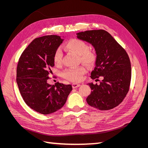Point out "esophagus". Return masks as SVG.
Here are the masks:
<instances>
[{
	"instance_id": "obj_1",
	"label": "esophagus",
	"mask_w": 148,
	"mask_h": 148,
	"mask_svg": "<svg viewBox=\"0 0 148 148\" xmlns=\"http://www.w3.org/2000/svg\"><path fill=\"white\" fill-rule=\"evenodd\" d=\"M79 86H80V84H78V83H74L72 84V87H73V88H78V87H79Z\"/></svg>"
}]
</instances>
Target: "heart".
Returning <instances> with one entry per match:
<instances>
[{
    "instance_id": "obj_1",
    "label": "heart",
    "mask_w": 148,
    "mask_h": 148,
    "mask_svg": "<svg viewBox=\"0 0 148 148\" xmlns=\"http://www.w3.org/2000/svg\"><path fill=\"white\" fill-rule=\"evenodd\" d=\"M66 50L75 53L79 56V61L82 64L88 66H92L95 64L96 60V53L89 51L88 44L82 40L72 39L67 42L65 44ZM62 52L60 49H57L53 56V62L57 65L62 63ZM86 73V69L83 66H78L75 69H66L62 76L66 79L73 82H80L83 78V75Z\"/></svg>"
}]
</instances>
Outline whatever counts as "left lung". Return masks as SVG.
Returning <instances> with one entry per match:
<instances>
[{"label":"left lung","instance_id":"obj_1","mask_svg":"<svg viewBox=\"0 0 148 148\" xmlns=\"http://www.w3.org/2000/svg\"><path fill=\"white\" fill-rule=\"evenodd\" d=\"M77 37L91 44L96 52L91 78L102 77L99 84H88L92 90L86 98L88 104L101 110L114 108L126 96L130 84L132 69L127 53L105 30L86 31L77 33Z\"/></svg>","mask_w":148,"mask_h":148}]
</instances>
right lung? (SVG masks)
Returning a JSON list of instances; mask_svg holds the SVG:
<instances>
[{
	"label": "right lung",
	"mask_w": 148,
	"mask_h": 148,
	"mask_svg": "<svg viewBox=\"0 0 148 148\" xmlns=\"http://www.w3.org/2000/svg\"><path fill=\"white\" fill-rule=\"evenodd\" d=\"M64 37L49 35L34 39L22 53L16 69V83L21 95L30 108L44 115L50 114L64 106L71 84L47 80L54 66L53 56Z\"/></svg>",
	"instance_id": "obj_1"
}]
</instances>
